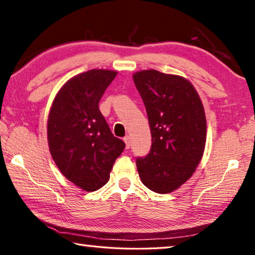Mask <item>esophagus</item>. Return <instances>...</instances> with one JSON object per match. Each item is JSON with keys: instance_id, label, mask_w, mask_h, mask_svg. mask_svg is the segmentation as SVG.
<instances>
[{"instance_id": "obj_1", "label": "esophagus", "mask_w": 255, "mask_h": 255, "mask_svg": "<svg viewBox=\"0 0 255 255\" xmlns=\"http://www.w3.org/2000/svg\"><path fill=\"white\" fill-rule=\"evenodd\" d=\"M124 141H125V143H126V148L130 147V137L126 136V137L124 138Z\"/></svg>"}]
</instances>
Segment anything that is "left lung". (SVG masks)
Wrapping results in <instances>:
<instances>
[{
	"mask_svg": "<svg viewBox=\"0 0 255 255\" xmlns=\"http://www.w3.org/2000/svg\"><path fill=\"white\" fill-rule=\"evenodd\" d=\"M147 112L152 147L136 161L145 187L170 193L195 173L206 145L207 123L199 94L180 75L144 70L132 75Z\"/></svg>",
	"mask_w": 255,
	"mask_h": 255,
	"instance_id": "left-lung-1",
	"label": "left lung"
}]
</instances>
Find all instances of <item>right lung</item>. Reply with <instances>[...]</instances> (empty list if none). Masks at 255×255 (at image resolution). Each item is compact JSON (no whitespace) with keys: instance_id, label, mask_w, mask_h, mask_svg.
<instances>
[{"instance_id":"obj_1","label":"right lung","mask_w":255,"mask_h":255,"mask_svg":"<svg viewBox=\"0 0 255 255\" xmlns=\"http://www.w3.org/2000/svg\"><path fill=\"white\" fill-rule=\"evenodd\" d=\"M117 72L90 70L68 80L51 103L47 138L54 162L67 180L96 191L110 178L125 143L112 135L99 101Z\"/></svg>"}]
</instances>
